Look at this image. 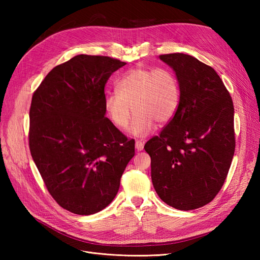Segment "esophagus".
<instances>
[{
    "label": "esophagus",
    "mask_w": 260,
    "mask_h": 260,
    "mask_svg": "<svg viewBox=\"0 0 260 260\" xmlns=\"http://www.w3.org/2000/svg\"><path fill=\"white\" fill-rule=\"evenodd\" d=\"M143 147H144V142H142V141H137V142H136L137 151H142Z\"/></svg>",
    "instance_id": "esophagus-1"
}]
</instances>
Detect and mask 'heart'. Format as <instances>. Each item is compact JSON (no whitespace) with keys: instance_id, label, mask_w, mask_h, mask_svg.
<instances>
[{"instance_id":"obj_1","label":"heart","mask_w":260,"mask_h":260,"mask_svg":"<svg viewBox=\"0 0 260 260\" xmlns=\"http://www.w3.org/2000/svg\"><path fill=\"white\" fill-rule=\"evenodd\" d=\"M116 88L117 92L105 95L104 111L120 130L128 127L131 114L135 113L130 132L136 137L147 136L155 123H169L178 112L180 84L168 68H133L117 81Z\"/></svg>"}]
</instances>
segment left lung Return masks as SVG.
I'll return each instance as SVG.
<instances>
[{"mask_svg":"<svg viewBox=\"0 0 260 260\" xmlns=\"http://www.w3.org/2000/svg\"><path fill=\"white\" fill-rule=\"evenodd\" d=\"M159 58L175 70L181 100L174 119L144 149L160 200L192 210L216 198L229 172L235 149L233 102L214 68L183 53Z\"/></svg>","mask_w":260,"mask_h":260,"instance_id":"left-lung-1","label":"left lung"}]
</instances>
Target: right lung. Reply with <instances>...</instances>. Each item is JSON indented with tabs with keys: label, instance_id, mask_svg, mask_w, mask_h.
I'll return each mask as SVG.
<instances>
[{
	"label": "right lung",
	"instance_id": "right-lung-1",
	"mask_svg": "<svg viewBox=\"0 0 260 260\" xmlns=\"http://www.w3.org/2000/svg\"><path fill=\"white\" fill-rule=\"evenodd\" d=\"M119 59L77 55L54 67L31 101L29 148L52 198L77 215L112 203L135 156L129 140L105 117V84Z\"/></svg>",
	"mask_w": 260,
	"mask_h": 260
}]
</instances>
